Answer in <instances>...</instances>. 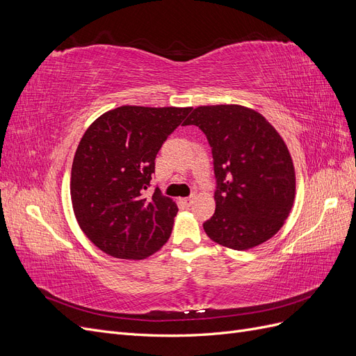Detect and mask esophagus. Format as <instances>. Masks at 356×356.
<instances>
[{
	"mask_svg": "<svg viewBox=\"0 0 356 356\" xmlns=\"http://www.w3.org/2000/svg\"><path fill=\"white\" fill-rule=\"evenodd\" d=\"M193 202H195V197L190 196V197H184L182 199V203L187 204V207H190V204H193Z\"/></svg>",
	"mask_w": 356,
	"mask_h": 356,
	"instance_id": "1",
	"label": "esophagus"
}]
</instances>
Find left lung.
<instances>
[{"label": "left lung", "instance_id": "left-lung-1", "mask_svg": "<svg viewBox=\"0 0 356 356\" xmlns=\"http://www.w3.org/2000/svg\"><path fill=\"white\" fill-rule=\"evenodd\" d=\"M188 124L207 135L217 178V208L204 232L236 251L273 238L296 197V170L281 135L260 113L234 104L197 106Z\"/></svg>", "mask_w": 356, "mask_h": 356}]
</instances>
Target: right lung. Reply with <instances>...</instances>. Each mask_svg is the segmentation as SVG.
<instances>
[{"label": "right lung", "instance_id": "right-lung-1", "mask_svg": "<svg viewBox=\"0 0 356 356\" xmlns=\"http://www.w3.org/2000/svg\"><path fill=\"white\" fill-rule=\"evenodd\" d=\"M193 108L123 105L88 127L71 169V200L80 229L101 251L143 260L163 246L178 212L159 188L144 195L166 138Z\"/></svg>", "mask_w": 356, "mask_h": 356}]
</instances>
